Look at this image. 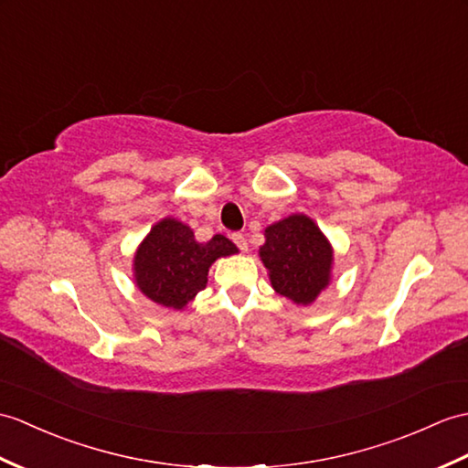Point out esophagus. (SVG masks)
Listing matches in <instances>:
<instances>
[{
	"mask_svg": "<svg viewBox=\"0 0 468 468\" xmlns=\"http://www.w3.org/2000/svg\"><path fill=\"white\" fill-rule=\"evenodd\" d=\"M231 239H233V243L239 247V251H243V253L247 251V239L243 233H233Z\"/></svg>",
	"mask_w": 468,
	"mask_h": 468,
	"instance_id": "esophagus-1",
	"label": "esophagus"
}]
</instances>
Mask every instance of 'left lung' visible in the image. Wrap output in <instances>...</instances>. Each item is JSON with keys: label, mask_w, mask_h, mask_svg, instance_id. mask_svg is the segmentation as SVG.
I'll use <instances>...</instances> for the list:
<instances>
[{"label": "left lung", "mask_w": 468, "mask_h": 468, "mask_svg": "<svg viewBox=\"0 0 468 468\" xmlns=\"http://www.w3.org/2000/svg\"><path fill=\"white\" fill-rule=\"evenodd\" d=\"M259 255L271 285L297 305H309L329 285L333 251L327 239L305 215H291L265 229Z\"/></svg>", "instance_id": "left-lung-1"}]
</instances>
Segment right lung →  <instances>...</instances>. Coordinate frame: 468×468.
Listing matches in <instances>:
<instances>
[{
    "instance_id": "1",
    "label": "right lung",
    "mask_w": 468,
    "mask_h": 468,
    "mask_svg": "<svg viewBox=\"0 0 468 468\" xmlns=\"http://www.w3.org/2000/svg\"><path fill=\"white\" fill-rule=\"evenodd\" d=\"M237 253L223 235L197 243L187 225L176 219L157 223L135 255V279L141 292L163 307L183 309L207 285L215 259Z\"/></svg>"
}]
</instances>
